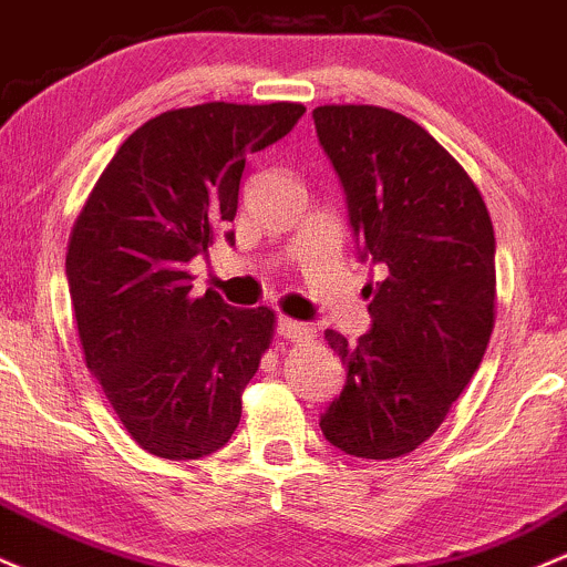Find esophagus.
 <instances>
[{
  "instance_id": "obj_1",
  "label": "esophagus",
  "mask_w": 567,
  "mask_h": 567,
  "mask_svg": "<svg viewBox=\"0 0 567 567\" xmlns=\"http://www.w3.org/2000/svg\"><path fill=\"white\" fill-rule=\"evenodd\" d=\"M276 332L281 334L284 340H308V337H313V329H310L308 323L295 321V318L289 316H278Z\"/></svg>"
}]
</instances>
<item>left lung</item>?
Masks as SVG:
<instances>
[{
    "label": "left lung",
    "mask_w": 567,
    "mask_h": 567,
    "mask_svg": "<svg viewBox=\"0 0 567 567\" xmlns=\"http://www.w3.org/2000/svg\"><path fill=\"white\" fill-rule=\"evenodd\" d=\"M361 259L372 329L348 342L327 329L346 385L321 415L334 447L369 461L417 450L447 417L495 323V235L455 157L404 114L367 104L313 110Z\"/></svg>",
    "instance_id": "8db88e82"
}]
</instances>
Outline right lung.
Returning <instances> with one entry per match:
<instances>
[{
    "instance_id": "1",
    "label": "right lung",
    "mask_w": 567,
    "mask_h": 567,
    "mask_svg": "<svg viewBox=\"0 0 567 567\" xmlns=\"http://www.w3.org/2000/svg\"><path fill=\"white\" fill-rule=\"evenodd\" d=\"M302 114L289 101L163 112L125 138L74 221L66 278L85 364L146 453L195 461L238 429L276 313L195 297L187 265L219 235L233 244L246 157Z\"/></svg>"
}]
</instances>
